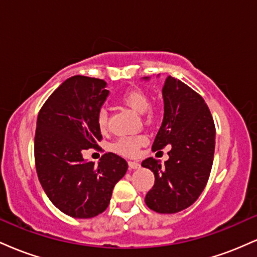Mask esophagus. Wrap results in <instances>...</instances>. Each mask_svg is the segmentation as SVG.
Segmentation results:
<instances>
[{"instance_id":"34e87169","label":"esophagus","mask_w":257,"mask_h":257,"mask_svg":"<svg viewBox=\"0 0 257 257\" xmlns=\"http://www.w3.org/2000/svg\"><path fill=\"white\" fill-rule=\"evenodd\" d=\"M129 163V168H131V169H140V163H139V162H135V161H129L128 162Z\"/></svg>"}]
</instances>
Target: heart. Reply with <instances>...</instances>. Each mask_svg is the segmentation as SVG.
<instances>
[{
  "label": "heart",
  "instance_id": "1",
  "mask_svg": "<svg viewBox=\"0 0 257 257\" xmlns=\"http://www.w3.org/2000/svg\"><path fill=\"white\" fill-rule=\"evenodd\" d=\"M120 101L138 114L145 113V112L150 108V105H151L149 95L141 89L126 90L125 93H123L122 96H120ZM98 125L100 131H105L106 126H107V113H106L104 108L100 110L98 114ZM145 143L146 138L144 137V135H135V137L120 139V140L117 141L114 147H116L117 151L122 153V155L134 156L135 153L138 152V150Z\"/></svg>",
  "mask_w": 257,
  "mask_h": 257
}]
</instances>
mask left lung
I'll return each mask as SVG.
<instances>
[{
	"label": "left lung",
	"mask_w": 257,
	"mask_h": 257,
	"mask_svg": "<svg viewBox=\"0 0 257 257\" xmlns=\"http://www.w3.org/2000/svg\"><path fill=\"white\" fill-rule=\"evenodd\" d=\"M149 79V77H144ZM164 116L153 151L172 145L169 159L152 157L141 163L155 174L145 203L156 213L174 214L192 205L204 190L215 151V125L202 96L178 78L168 76L162 89Z\"/></svg>",
	"instance_id": "left-lung-1"
}]
</instances>
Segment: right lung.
I'll return each instance as SVG.
<instances>
[{"mask_svg": "<svg viewBox=\"0 0 257 257\" xmlns=\"http://www.w3.org/2000/svg\"><path fill=\"white\" fill-rule=\"evenodd\" d=\"M99 78L72 76L53 91L41 108L35 134V163L44 193L60 211L90 219L106 210L114 185L128 163L105 153L98 166L82 151L98 147V114L110 91Z\"/></svg>", "mask_w": 257, "mask_h": 257, "instance_id": "add662e5", "label": "right lung"}]
</instances>
